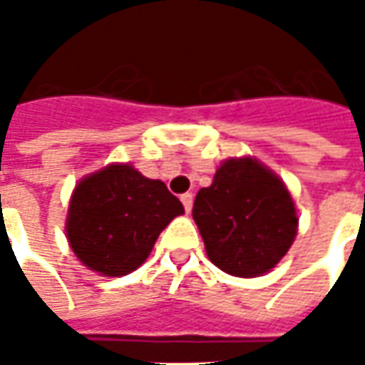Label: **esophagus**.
Wrapping results in <instances>:
<instances>
[{
  "mask_svg": "<svg viewBox=\"0 0 365 365\" xmlns=\"http://www.w3.org/2000/svg\"><path fill=\"white\" fill-rule=\"evenodd\" d=\"M180 201L185 205V211L190 213V209H192V192H185V195H180Z\"/></svg>",
  "mask_w": 365,
  "mask_h": 365,
  "instance_id": "esophagus-1",
  "label": "esophagus"
}]
</instances>
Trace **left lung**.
<instances>
[{
  "label": "left lung",
  "instance_id": "obj_1",
  "mask_svg": "<svg viewBox=\"0 0 365 365\" xmlns=\"http://www.w3.org/2000/svg\"><path fill=\"white\" fill-rule=\"evenodd\" d=\"M192 219L209 259L242 278L266 274L297 237L299 217L284 182L254 158H230L197 192Z\"/></svg>",
  "mask_w": 365,
  "mask_h": 365
}]
</instances>
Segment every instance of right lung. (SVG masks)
<instances>
[{"label":"right lung","instance_id":"right-lung-1","mask_svg":"<svg viewBox=\"0 0 365 365\" xmlns=\"http://www.w3.org/2000/svg\"><path fill=\"white\" fill-rule=\"evenodd\" d=\"M185 213L162 180L130 164L85 176L68 205L66 237L77 258L103 276H125L150 256L160 232Z\"/></svg>","mask_w":365,"mask_h":365}]
</instances>
